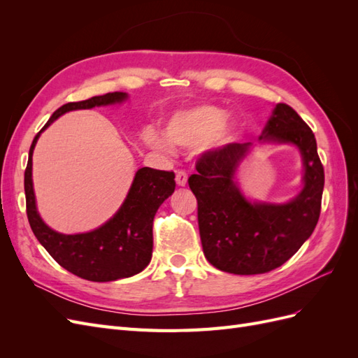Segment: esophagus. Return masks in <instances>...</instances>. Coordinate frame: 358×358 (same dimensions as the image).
Segmentation results:
<instances>
[{
  "label": "esophagus",
  "mask_w": 358,
  "mask_h": 358,
  "mask_svg": "<svg viewBox=\"0 0 358 358\" xmlns=\"http://www.w3.org/2000/svg\"><path fill=\"white\" fill-rule=\"evenodd\" d=\"M176 183L179 187H185L188 183V175L185 171H178L176 173Z\"/></svg>",
  "instance_id": "esophagus-1"
}]
</instances>
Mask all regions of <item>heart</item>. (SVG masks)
Returning a JSON list of instances; mask_svg holds the SVG:
<instances>
[{"mask_svg":"<svg viewBox=\"0 0 358 358\" xmlns=\"http://www.w3.org/2000/svg\"><path fill=\"white\" fill-rule=\"evenodd\" d=\"M166 136L149 129L145 138L148 145L170 150L171 145L192 149L200 146L203 152L220 150L239 142L243 133L242 124L229 112L210 104H199L173 112L166 121Z\"/></svg>","mask_w":358,"mask_h":358,"instance_id":"b5f03b06","label":"heart"}]
</instances>
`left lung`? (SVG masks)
I'll return each mask as SVG.
<instances>
[{
    "label": "left lung",
    "instance_id": "left-lung-1",
    "mask_svg": "<svg viewBox=\"0 0 358 358\" xmlns=\"http://www.w3.org/2000/svg\"><path fill=\"white\" fill-rule=\"evenodd\" d=\"M258 144H291L301 152L302 188L287 202H259L244 196L238 185L240 166L255 143H234L220 152L204 154L199 175L188 179L199 203V230L208 262L227 273L270 272L305 243L321 212L324 169L312 129L289 106L279 103Z\"/></svg>",
    "mask_w": 358,
    "mask_h": 358
}]
</instances>
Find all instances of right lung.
Returning a JSON list of instances; mask_svg holds the SVG:
<instances>
[{
    "mask_svg": "<svg viewBox=\"0 0 358 358\" xmlns=\"http://www.w3.org/2000/svg\"><path fill=\"white\" fill-rule=\"evenodd\" d=\"M128 96L127 92H109L61 106L40 129L29 148L24 185L31 230L59 266L92 282H109L134 276L150 263L154 218L159 206L175 192V173L150 167L138 169L125 200L113 216L91 231L64 234L50 229L37 209L32 182V154L41 133L64 113L122 104Z\"/></svg>",
    "mask_w": 358,
    "mask_h": 358,
    "instance_id": "right-lung-1",
    "label": "right lung"
}]
</instances>
